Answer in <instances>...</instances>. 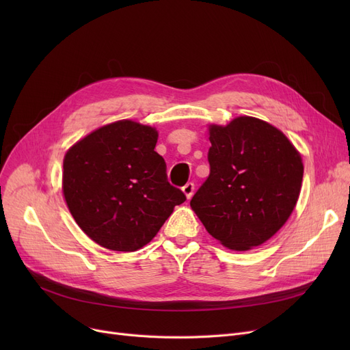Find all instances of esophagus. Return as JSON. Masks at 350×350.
Masks as SVG:
<instances>
[{
  "label": "esophagus",
  "mask_w": 350,
  "mask_h": 350,
  "mask_svg": "<svg viewBox=\"0 0 350 350\" xmlns=\"http://www.w3.org/2000/svg\"><path fill=\"white\" fill-rule=\"evenodd\" d=\"M183 193L186 194L187 198H191V196L194 193V183H187V185L183 187Z\"/></svg>",
  "instance_id": "34e87169"
}]
</instances>
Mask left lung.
<instances>
[{
  "label": "left lung",
  "mask_w": 350,
  "mask_h": 350,
  "mask_svg": "<svg viewBox=\"0 0 350 350\" xmlns=\"http://www.w3.org/2000/svg\"><path fill=\"white\" fill-rule=\"evenodd\" d=\"M210 174L190 206L224 247H258L295 208L304 177L301 154L277 127L250 116L210 126Z\"/></svg>",
  "instance_id": "8db88e82"
}]
</instances>
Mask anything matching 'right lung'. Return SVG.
Returning a JSON list of instances; mask_svg holds the SVG:
<instances>
[{"label":"right lung","instance_id":"add662e5","mask_svg":"<svg viewBox=\"0 0 350 350\" xmlns=\"http://www.w3.org/2000/svg\"><path fill=\"white\" fill-rule=\"evenodd\" d=\"M156 143L153 127L119 120L92 132L65 154L68 208L99 245L123 252L144 247L186 201L169 183Z\"/></svg>","mask_w":350,"mask_h":350}]
</instances>
